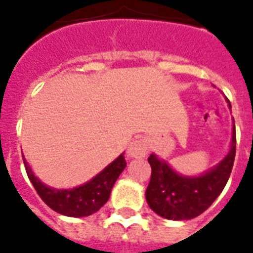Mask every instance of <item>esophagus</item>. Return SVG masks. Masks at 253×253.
<instances>
[{
    "label": "esophagus",
    "instance_id": "1",
    "mask_svg": "<svg viewBox=\"0 0 253 253\" xmlns=\"http://www.w3.org/2000/svg\"><path fill=\"white\" fill-rule=\"evenodd\" d=\"M148 142L145 138H138V139H134L130 146L127 149V154L131 157V159H141V157H145L148 154Z\"/></svg>",
    "mask_w": 253,
    "mask_h": 253
}]
</instances>
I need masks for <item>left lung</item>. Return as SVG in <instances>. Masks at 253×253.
<instances>
[{"instance_id":"left-lung-1","label":"left lung","mask_w":253,"mask_h":253,"mask_svg":"<svg viewBox=\"0 0 253 253\" xmlns=\"http://www.w3.org/2000/svg\"><path fill=\"white\" fill-rule=\"evenodd\" d=\"M230 105V104H229ZM234 123V121H233ZM236 156V127L228 156L212 169L198 177H186L154 154L148 159L152 176L146 188L149 207L160 217L183 221L198 217L211 206L229 180Z\"/></svg>"}]
</instances>
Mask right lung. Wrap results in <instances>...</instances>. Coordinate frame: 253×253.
I'll return each mask as SVG.
<instances>
[{
  "mask_svg": "<svg viewBox=\"0 0 253 253\" xmlns=\"http://www.w3.org/2000/svg\"><path fill=\"white\" fill-rule=\"evenodd\" d=\"M24 165L32 186L50 209L67 217H88L99 211L107 203L116 179L126 168V160L125 154H121L92 180L72 190H55L47 187L34 175L25 159Z\"/></svg>",
  "mask_w": 253,
  "mask_h": 253,
  "instance_id": "obj_1",
  "label": "right lung"
}]
</instances>
